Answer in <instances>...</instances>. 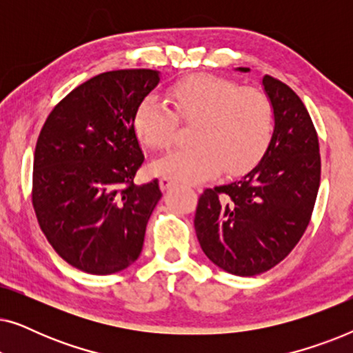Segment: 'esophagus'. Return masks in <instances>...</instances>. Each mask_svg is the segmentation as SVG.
<instances>
[{"mask_svg": "<svg viewBox=\"0 0 353 353\" xmlns=\"http://www.w3.org/2000/svg\"><path fill=\"white\" fill-rule=\"evenodd\" d=\"M159 183H161V190H162V191H167L168 188H170V186L173 185V180H170V178L162 176L161 181H159Z\"/></svg>", "mask_w": 353, "mask_h": 353, "instance_id": "34e87169", "label": "esophagus"}]
</instances>
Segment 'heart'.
Returning <instances> with one entry per match:
<instances>
[{"mask_svg": "<svg viewBox=\"0 0 353 353\" xmlns=\"http://www.w3.org/2000/svg\"><path fill=\"white\" fill-rule=\"evenodd\" d=\"M173 110L156 94H149L134 110V132L154 151L172 144L178 119L194 123L191 141L196 146L176 149L152 163L159 176L180 183H197L248 170L262 157L273 127L267 94L239 86L223 77L201 74L178 81L168 91Z\"/></svg>", "mask_w": 353, "mask_h": 353, "instance_id": "obj_1", "label": "heart"}]
</instances>
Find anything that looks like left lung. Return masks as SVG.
I'll use <instances>...</instances> for the list:
<instances>
[{
    "mask_svg": "<svg viewBox=\"0 0 353 353\" xmlns=\"http://www.w3.org/2000/svg\"><path fill=\"white\" fill-rule=\"evenodd\" d=\"M262 85L274 119L267 151L239 180L202 192L194 216L204 254L238 276L268 272L288 257L310 223L320 188V144L308 110L283 81L265 75Z\"/></svg>",
    "mask_w": 353,
    "mask_h": 353,
    "instance_id": "8db88e82",
    "label": "left lung"
}]
</instances>
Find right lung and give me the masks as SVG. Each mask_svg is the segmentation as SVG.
Returning a JSON list of instances; mask_svg holds the SVG:
<instances>
[{"mask_svg": "<svg viewBox=\"0 0 353 353\" xmlns=\"http://www.w3.org/2000/svg\"><path fill=\"white\" fill-rule=\"evenodd\" d=\"M151 69L104 72L72 90L48 115L33 157L32 202L52 249L72 267L112 274L139 257L159 181L134 183L144 154L138 104L156 88Z\"/></svg>", "mask_w": 353, "mask_h": 353, "instance_id": "1", "label": "right lung"}]
</instances>
